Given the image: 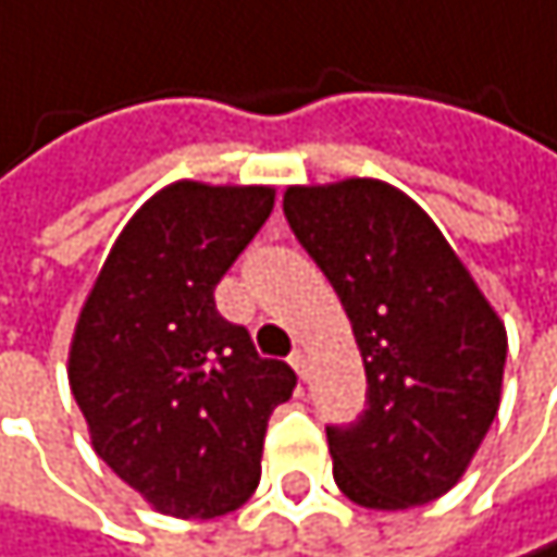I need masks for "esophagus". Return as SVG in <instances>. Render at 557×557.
<instances>
[{
	"label": "esophagus",
	"mask_w": 557,
	"mask_h": 557,
	"mask_svg": "<svg viewBox=\"0 0 557 557\" xmlns=\"http://www.w3.org/2000/svg\"><path fill=\"white\" fill-rule=\"evenodd\" d=\"M290 366L297 369L300 379H307V375H310V352H307V349H297V352L290 356Z\"/></svg>",
	"instance_id": "1"
}]
</instances>
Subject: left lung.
I'll return each mask as SVG.
<instances>
[{
    "label": "left lung",
    "mask_w": 557,
    "mask_h": 557,
    "mask_svg": "<svg viewBox=\"0 0 557 557\" xmlns=\"http://www.w3.org/2000/svg\"><path fill=\"white\" fill-rule=\"evenodd\" d=\"M284 214L333 284L369 382L362 418L326 431L336 486L362 509L441 499L499 411L506 323L431 214L382 178L287 185Z\"/></svg>",
    "instance_id": "1"
}]
</instances>
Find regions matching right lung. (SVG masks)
<instances>
[{"label": "right lung", "mask_w": 557, "mask_h": 557, "mask_svg": "<svg viewBox=\"0 0 557 557\" xmlns=\"http://www.w3.org/2000/svg\"><path fill=\"white\" fill-rule=\"evenodd\" d=\"M273 208L270 185L178 178L116 234L77 313L67 382L97 457L156 512L214 519L260 483L267 421L294 395L221 320L214 287Z\"/></svg>", "instance_id": "add662e5"}]
</instances>
